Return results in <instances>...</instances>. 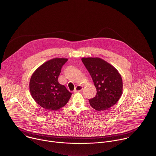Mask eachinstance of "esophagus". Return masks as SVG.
Here are the masks:
<instances>
[{
  "label": "esophagus",
  "mask_w": 156,
  "mask_h": 156,
  "mask_svg": "<svg viewBox=\"0 0 156 156\" xmlns=\"http://www.w3.org/2000/svg\"><path fill=\"white\" fill-rule=\"evenodd\" d=\"M83 89V87L80 85H78L75 87V89H74V92H80Z\"/></svg>",
  "instance_id": "esophagus-1"
}]
</instances>
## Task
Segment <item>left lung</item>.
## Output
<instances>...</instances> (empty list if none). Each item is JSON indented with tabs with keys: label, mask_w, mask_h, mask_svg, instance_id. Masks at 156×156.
<instances>
[{
	"label": "left lung",
	"mask_w": 156,
	"mask_h": 156,
	"mask_svg": "<svg viewBox=\"0 0 156 156\" xmlns=\"http://www.w3.org/2000/svg\"><path fill=\"white\" fill-rule=\"evenodd\" d=\"M97 89L95 96L89 99L90 105L97 111L105 110L114 105L122 93V80L118 70L98 58H82Z\"/></svg>",
	"instance_id": "8db88e82"
}]
</instances>
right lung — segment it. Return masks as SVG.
I'll list each match as a JSON object with an SVG mask.
<instances>
[{"mask_svg": "<svg viewBox=\"0 0 156 156\" xmlns=\"http://www.w3.org/2000/svg\"><path fill=\"white\" fill-rule=\"evenodd\" d=\"M67 61L64 58L49 60L39 67L31 76L29 83L31 95L46 110L56 111L64 107L72 94L58 82L62 67Z\"/></svg>", "mask_w": 156, "mask_h": 156, "instance_id": "add662e5", "label": "right lung"}]
</instances>
